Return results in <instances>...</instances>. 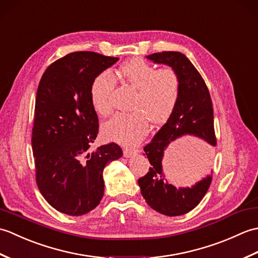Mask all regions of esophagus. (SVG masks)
I'll use <instances>...</instances> for the list:
<instances>
[{"label":"esophagus","mask_w":258,"mask_h":258,"mask_svg":"<svg viewBox=\"0 0 258 258\" xmlns=\"http://www.w3.org/2000/svg\"><path fill=\"white\" fill-rule=\"evenodd\" d=\"M136 153H138V151L136 150H130V149H124V151H123V154H124V156L125 157H131V156H133V155H135Z\"/></svg>","instance_id":"1"}]
</instances>
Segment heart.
Listing matches in <instances>:
<instances>
[{
  "label": "heart",
  "mask_w": 258,
  "mask_h": 258,
  "mask_svg": "<svg viewBox=\"0 0 258 258\" xmlns=\"http://www.w3.org/2000/svg\"><path fill=\"white\" fill-rule=\"evenodd\" d=\"M118 78L136 90L132 103L133 113L116 114L102 126V134L108 141L122 145L139 144L149 133L150 125H161L171 117L180 94V81L171 68L156 70L142 58L123 63ZM116 81L108 71L98 74L91 84V101L95 112L105 116L112 109V93Z\"/></svg>",
  "instance_id": "1"
}]
</instances>
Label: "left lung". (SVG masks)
<instances>
[{
	"label": "left lung",
	"mask_w": 258,
	"mask_h": 258,
	"mask_svg": "<svg viewBox=\"0 0 258 258\" xmlns=\"http://www.w3.org/2000/svg\"><path fill=\"white\" fill-rule=\"evenodd\" d=\"M146 58L157 64H166L176 71L180 81V94L171 117L144 147L151 167L139 179L142 196L153 210L167 216H179L200 204L212 182V175L191 187H175L163 173L162 160L171 142L185 135H193L206 142L202 144L204 164L210 166L216 145L214 131L213 104L210 92L199 71L180 52H161Z\"/></svg>",
	"instance_id": "1"
}]
</instances>
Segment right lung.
I'll use <instances>...</instances> for the list:
<instances>
[{"label": "right lung", "mask_w": 258, "mask_h": 258, "mask_svg": "<svg viewBox=\"0 0 258 258\" xmlns=\"http://www.w3.org/2000/svg\"><path fill=\"white\" fill-rule=\"evenodd\" d=\"M118 57L74 52L52 63L37 87L32 150L41 194L56 211L84 215L104 195L103 171L123 152L115 143L90 152L98 133L91 84Z\"/></svg>", "instance_id": "add662e5"}]
</instances>
